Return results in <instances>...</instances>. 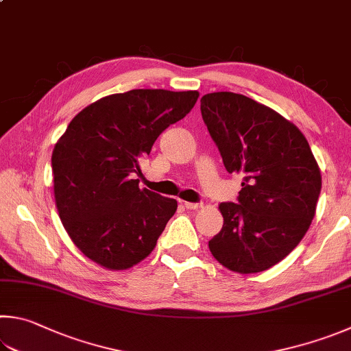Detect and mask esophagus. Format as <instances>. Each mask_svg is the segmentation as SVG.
Instances as JSON below:
<instances>
[{"label": "esophagus", "instance_id": "esophagus-1", "mask_svg": "<svg viewBox=\"0 0 351 351\" xmlns=\"http://www.w3.org/2000/svg\"><path fill=\"white\" fill-rule=\"evenodd\" d=\"M184 207H186L187 210H197L202 207L201 202H184Z\"/></svg>", "mask_w": 351, "mask_h": 351}]
</instances>
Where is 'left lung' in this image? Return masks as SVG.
Masks as SVG:
<instances>
[{"instance_id":"1","label":"left lung","mask_w":351,"mask_h":351,"mask_svg":"<svg viewBox=\"0 0 351 351\" xmlns=\"http://www.w3.org/2000/svg\"><path fill=\"white\" fill-rule=\"evenodd\" d=\"M201 113L226 170L244 176L238 204H219L224 224L208 248L228 270L264 271L307 233L321 193L319 165L295 124L244 95H204Z\"/></svg>"}]
</instances>
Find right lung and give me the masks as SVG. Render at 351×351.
<instances>
[{
  "instance_id": "obj_1",
  "label": "right lung",
  "mask_w": 351,
  "mask_h": 351,
  "mask_svg": "<svg viewBox=\"0 0 351 351\" xmlns=\"http://www.w3.org/2000/svg\"><path fill=\"white\" fill-rule=\"evenodd\" d=\"M196 90L135 88L95 101L70 121L52 154L60 219L80 252L127 270L154 252L176 199L139 189V159L193 109Z\"/></svg>"
}]
</instances>
